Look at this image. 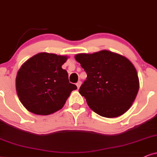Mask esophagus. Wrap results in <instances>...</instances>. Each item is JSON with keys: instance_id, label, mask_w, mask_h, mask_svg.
Returning a JSON list of instances; mask_svg holds the SVG:
<instances>
[{"instance_id": "1", "label": "esophagus", "mask_w": 157, "mask_h": 157, "mask_svg": "<svg viewBox=\"0 0 157 157\" xmlns=\"http://www.w3.org/2000/svg\"><path fill=\"white\" fill-rule=\"evenodd\" d=\"M81 81H78V82H77V83H76V85H77V88H80V85H81Z\"/></svg>"}]
</instances>
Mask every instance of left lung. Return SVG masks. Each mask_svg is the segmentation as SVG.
I'll use <instances>...</instances> for the list:
<instances>
[{
  "mask_svg": "<svg viewBox=\"0 0 157 157\" xmlns=\"http://www.w3.org/2000/svg\"><path fill=\"white\" fill-rule=\"evenodd\" d=\"M75 58L87 74L79 93L93 112L113 118L130 108L139 90V80L128 59L105 50Z\"/></svg>",
  "mask_w": 157,
  "mask_h": 157,
  "instance_id": "8db88e82",
  "label": "left lung"
}]
</instances>
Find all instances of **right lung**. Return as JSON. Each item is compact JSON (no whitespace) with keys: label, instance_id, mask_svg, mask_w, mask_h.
<instances>
[{"label":"right lung","instance_id":"add662e5","mask_svg":"<svg viewBox=\"0 0 157 157\" xmlns=\"http://www.w3.org/2000/svg\"><path fill=\"white\" fill-rule=\"evenodd\" d=\"M67 56L40 53L33 56L18 71L16 88L19 100L29 112L39 115L61 109L77 86L69 81L61 66Z\"/></svg>","mask_w":157,"mask_h":157}]
</instances>
